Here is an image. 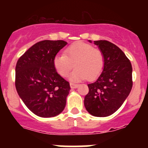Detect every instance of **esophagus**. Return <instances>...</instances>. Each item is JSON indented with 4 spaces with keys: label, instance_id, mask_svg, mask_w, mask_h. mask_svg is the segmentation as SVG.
<instances>
[{
    "label": "esophagus",
    "instance_id": "esophagus-1",
    "mask_svg": "<svg viewBox=\"0 0 148 148\" xmlns=\"http://www.w3.org/2000/svg\"><path fill=\"white\" fill-rule=\"evenodd\" d=\"M78 86L79 84H77L72 83V82L70 83V86H71V88H73V89H76V88L78 87Z\"/></svg>",
    "mask_w": 148,
    "mask_h": 148
}]
</instances>
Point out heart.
I'll return each instance as SVG.
<instances>
[{"instance_id":"b5f03b06","label":"heart","mask_w":148,"mask_h":148,"mask_svg":"<svg viewBox=\"0 0 148 148\" xmlns=\"http://www.w3.org/2000/svg\"><path fill=\"white\" fill-rule=\"evenodd\" d=\"M53 66L62 77H66L72 68L76 67L70 75V79L79 82L97 78L102 71L104 65V53L100 49L82 41L71 44L64 50V54H58L53 58Z\"/></svg>"}]
</instances>
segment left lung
Returning <instances> with one entry per match:
<instances>
[{"mask_svg": "<svg viewBox=\"0 0 148 148\" xmlns=\"http://www.w3.org/2000/svg\"><path fill=\"white\" fill-rule=\"evenodd\" d=\"M94 43L104 53V69L97 81L88 84L84 103L92 115L107 117L120 108L132 89V64L115 44L106 40Z\"/></svg>", "mask_w": 148, "mask_h": 148, "instance_id": "obj_1", "label": "left lung"}]
</instances>
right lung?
<instances>
[{"label":"right lung","mask_w":148,"mask_h":148,"mask_svg":"<svg viewBox=\"0 0 148 148\" xmlns=\"http://www.w3.org/2000/svg\"><path fill=\"white\" fill-rule=\"evenodd\" d=\"M62 40L39 41L28 49L16 66V90L26 107L41 117H55L64 109L69 82L55 70L53 58L66 45Z\"/></svg>","instance_id":"obj_1"}]
</instances>
